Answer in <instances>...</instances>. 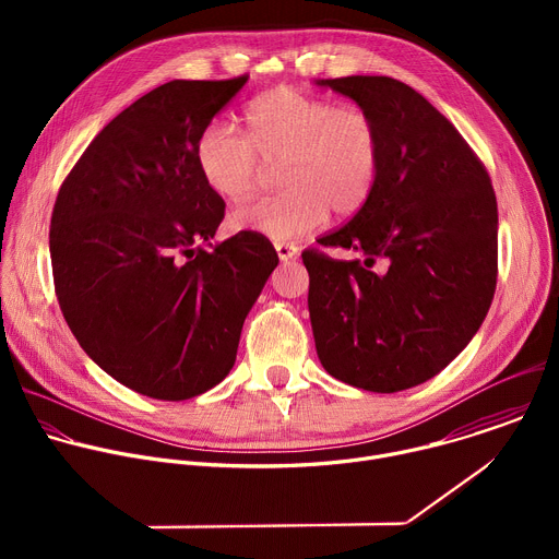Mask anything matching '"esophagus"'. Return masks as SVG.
<instances>
[{
  "mask_svg": "<svg viewBox=\"0 0 559 559\" xmlns=\"http://www.w3.org/2000/svg\"><path fill=\"white\" fill-rule=\"evenodd\" d=\"M274 248H276V254H278L281 261H289V259H294L298 254V248L292 246V243H276Z\"/></svg>",
  "mask_w": 559,
  "mask_h": 559,
  "instance_id": "1",
  "label": "esophagus"
}]
</instances>
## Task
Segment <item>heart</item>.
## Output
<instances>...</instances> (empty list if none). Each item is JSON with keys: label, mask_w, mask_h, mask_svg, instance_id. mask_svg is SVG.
<instances>
[{"label": "heart", "mask_w": 559, "mask_h": 559, "mask_svg": "<svg viewBox=\"0 0 559 559\" xmlns=\"http://www.w3.org/2000/svg\"><path fill=\"white\" fill-rule=\"evenodd\" d=\"M248 132L212 121L199 136L203 181L223 199L246 201L265 166L281 168L283 194L231 212L236 231H254L285 243L321 227L330 210L352 216L369 201L380 170V132L360 106L276 88L250 104Z\"/></svg>", "instance_id": "obj_1"}]
</instances>
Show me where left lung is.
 <instances>
[{
    "instance_id": "obj_1",
    "label": "left lung",
    "mask_w": 559,
    "mask_h": 559,
    "mask_svg": "<svg viewBox=\"0 0 559 559\" xmlns=\"http://www.w3.org/2000/svg\"><path fill=\"white\" fill-rule=\"evenodd\" d=\"M380 132V170L352 221L305 250L309 318L328 373L376 393L442 371L480 330L498 281V203L485 164L420 93L391 76L318 79Z\"/></svg>"
}]
</instances>
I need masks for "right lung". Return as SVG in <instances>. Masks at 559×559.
Instances as JSON below:
<instances>
[{
	"mask_svg": "<svg viewBox=\"0 0 559 559\" xmlns=\"http://www.w3.org/2000/svg\"><path fill=\"white\" fill-rule=\"evenodd\" d=\"M248 79L150 91L91 141L52 207V278L70 332L117 382L156 401H188L229 373L278 265L254 231L212 243L225 203L197 164L201 132Z\"/></svg>",
	"mask_w": 559,
	"mask_h": 559,
	"instance_id": "add662e5",
	"label": "right lung"
}]
</instances>
